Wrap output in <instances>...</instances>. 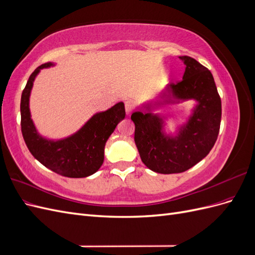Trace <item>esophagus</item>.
<instances>
[{"label":"esophagus","instance_id":"1","mask_svg":"<svg viewBox=\"0 0 255 255\" xmlns=\"http://www.w3.org/2000/svg\"><path fill=\"white\" fill-rule=\"evenodd\" d=\"M125 106H126V112H127V115L129 116L130 114H132L133 110H134V103L130 101V100H128V101L125 102Z\"/></svg>","mask_w":255,"mask_h":255}]
</instances>
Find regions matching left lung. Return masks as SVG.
I'll use <instances>...</instances> for the list:
<instances>
[{
    "label": "left lung",
    "mask_w": 255,
    "mask_h": 255,
    "mask_svg": "<svg viewBox=\"0 0 255 255\" xmlns=\"http://www.w3.org/2000/svg\"><path fill=\"white\" fill-rule=\"evenodd\" d=\"M184 61L183 79L170 84L161 92V100L144 105L146 111L132 114L135 123V143L142 163L157 173H180L202 160L214 146L219 134L221 100L213 74L207 68L189 56ZM196 99L197 105L187 124L175 136L163 133V121L150 111L153 105Z\"/></svg>",
    "instance_id": "left-lung-1"
}]
</instances>
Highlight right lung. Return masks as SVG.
<instances>
[{"instance_id":"add662e5","label":"right lung","mask_w":255,"mask_h":255,"mask_svg":"<svg viewBox=\"0 0 255 255\" xmlns=\"http://www.w3.org/2000/svg\"><path fill=\"white\" fill-rule=\"evenodd\" d=\"M51 66L52 63H45L38 67L22 91V135L32 155L50 170L67 177H86L102 166L105 143L118 123L126 117L125 104L119 102L110 110L95 114L78 132L64 139H47L38 134L30 118L29 96L37 74L41 69Z\"/></svg>"}]
</instances>
